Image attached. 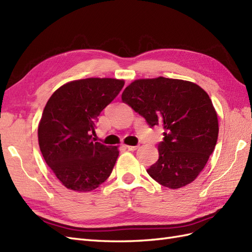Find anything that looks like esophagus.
<instances>
[{
  "label": "esophagus",
  "instance_id": "esophagus-1",
  "mask_svg": "<svg viewBox=\"0 0 252 252\" xmlns=\"http://www.w3.org/2000/svg\"><path fill=\"white\" fill-rule=\"evenodd\" d=\"M126 148L128 151H135L138 148V146H126Z\"/></svg>",
  "mask_w": 252,
  "mask_h": 252
}]
</instances>
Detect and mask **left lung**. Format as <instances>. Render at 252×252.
<instances>
[{
    "label": "left lung",
    "mask_w": 252,
    "mask_h": 252,
    "mask_svg": "<svg viewBox=\"0 0 252 252\" xmlns=\"http://www.w3.org/2000/svg\"><path fill=\"white\" fill-rule=\"evenodd\" d=\"M121 99L151 127L165 130L149 176L171 189L191 183L217 143V114L209 94L197 84L159 76L134 81Z\"/></svg>",
    "instance_id": "8db88e82"
}]
</instances>
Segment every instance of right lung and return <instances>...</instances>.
<instances>
[{
	"instance_id": "obj_1",
	"label": "right lung",
	"mask_w": 252,
	"mask_h": 252,
	"mask_svg": "<svg viewBox=\"0 0 252 252\" xmlns=\"http://www.w3.org/2000/svg\"><path fill=\"white\" fill-rule=\"evenodd\" d=\"M125 82L90 77L64 84L51 95L43 109L38 141L56 178L67 189L90 191L112 173L117 147L93 138L100 113L121 92Z\"/></svg>"
}]
</instances>
